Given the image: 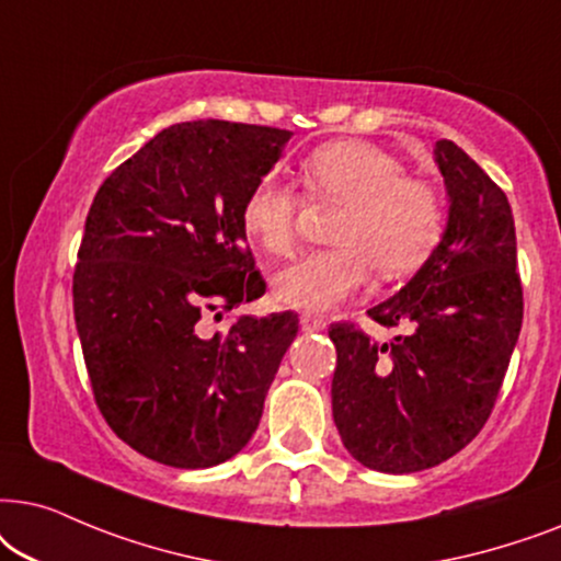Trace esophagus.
I'll return each instance as SVG.
<instances>
[{"mask_svg":"<svg viewBox=\"0 0 561 561\" xmlns=\"http://www.w3.org/2000/svg\"><path fill=\"white\" fill-rule=\"evenodd\" d=\"M300 328L305 333H318V331H323V328H325V320L320 316H310V312H302Z\"/></svg>","mask_w":561,"mask_h":561,"instance_id":"esophagus-1","label":"esophagus"}]
</instances>
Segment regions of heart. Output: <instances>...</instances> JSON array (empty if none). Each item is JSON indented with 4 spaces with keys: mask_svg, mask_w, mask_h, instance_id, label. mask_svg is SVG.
Segmentation results:
<instances>
[{
    "mask_svg": "<svg viewBox=\"0 0 561 561\" xmlns=\"http://www.w3.org/2000/svg\"><path fill=\"white\" fill-rule=\"evenodd\" d=\"M302 182L316 199H335V249L310 251L274 276V297L308 312H328L367 285L371 268L394 279L415 272L444 233V203L428 182L402 176V163L369 140H333L302 161ZM300 199L266 174L245 194V236L266 253L293 251Z\"/></svg>",
    "mask_w": 561,
    "mask_h": 561,
    "instance_id": "1",
    "label": "heart"
}]
</instances>
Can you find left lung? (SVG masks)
Here are the masks:
<instances>
[{
	"mask_svg": "<svg viewBox=\"0 0 561 561\" xmlns=\"http://www.w3.org/2000/svg\"><path fill=\"white\" fill-rule=\"evenodd\" d=\"M433 159L449 194L442 243L369 318L390 343L333 323V421L351 457L387 474L436 467L472 442L495 405L524 323L505 192L451 140Z\"/></svg>",
	"mask_w": 561,
	"mask_h": 561,
	"instance_id": "left-lung-1",
	"label": "left lung"
}]
</instances>
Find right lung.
Listing matches in <instances>:
<instances>
[{"label": "right lung", "mask_w": 561, "mask_h": 561, "mask_svg": "<svg viewBox=\"0 0 561 561\" xmlns=\"http://www.w3.org/2000/svg\"><path fill=\"white\" fill-rule=\"evenodd\" d=\"M293 133L194 119L119 163L89 207L73 318L96 408L144 457L205 469L251 442L295 312L210 318L266 282L245 249L241 207Z\"/></svg>", "instance_id": "obj_1"}]
</instances>
